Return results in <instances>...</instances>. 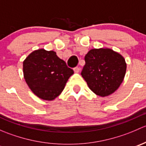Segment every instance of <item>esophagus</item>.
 Returning <instances> with one entry per match:
<instances>
[{
    "label": "esophagus",
    "mask_w": 146,
    "mask_h": 146,
    "mask_svg": "<svg viewBox=\"0 0 146 146\" xmlns=\"http://www.w3.org/2000/svg\"><path fill=\"white\" fill-rule=\"evenodd\" d=\"M73 70H74L75 73H79V71H80V68H79V67H75L74 68H73Z\"/></svg>",
    "instance_id": "1"
}]
</instances>
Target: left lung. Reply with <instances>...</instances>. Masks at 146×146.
<instances>
[{
    "label": "left lung",
    "mask_w": 146,
    "mask_h": 146,
    "mask_svg": "<svg viewBox=\"0 0 146 146\" xmlns=\"http://www.w3.org/2000/svg\"><path fill=\"white\" fill-rule=\"evenodd\" d=\"M85 61L81 76L92 92L105 97L118 89L126 70L121 55L110 48H94L85 55Z\"/></svg>",
    "instance_id": "left-lung-1"
}]
</instances>
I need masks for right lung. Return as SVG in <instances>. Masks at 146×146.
<instances>
[{"mask_svg":"<svg viewBox=\"0 0 146 146\" xmlns=\"http://www.w3.org/2000/svg\"><path fill=\"white\" fill-rule=\"evenodd\" d=\"M25 81L34 94L45 100L58 97L73 70L53 51L39 49L31 53L23 62Z\"/></svg>","mask_w":146,"mask_h":146,"instance_id":"right-lung-1","label":"right lung"}]
</instances>
